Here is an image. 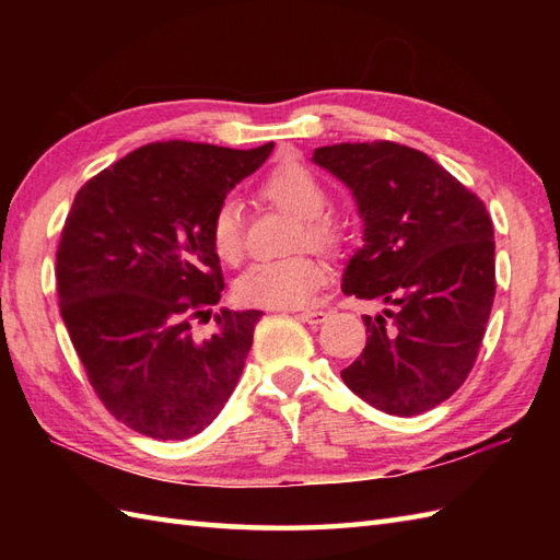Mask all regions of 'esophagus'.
Listing matches in <instances>:
<instances>
[{"instance_id":"esophagus-1","label":"esophagus","mask_w":560,"mask_h":560,"mask_svg":"<svg viewBox=\"0 0 560 560\" xmlns=\"http://www.w3.org/2000/svg\"><path fill=\"white\" fill-rule=\"evenodd\" d=\"M299 317L303 319V323H307V325H319V323H325L327 313L325 311H301Z\"/></svg>"}]
</instances>
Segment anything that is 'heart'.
Wrapping results in <instances>:
<instances>
[{"mask_svg":"<svg viewBox=\"0 0 560 560\" xmlns=\"http://www.w3.org/2000/svg\"><path fill=\"white\" fill-rule=\"evenodd\" d=\"M261 197L299 217L293 247L337 253L343 243L341 223L327 213L329 192L307 165L289 161L273 168L261 185ZM209 243L225 265L241 261L245 253L243 211L235 199H223L209 221ZM325 265L311 255L255 261L235 281V299L245 305L299 307L325 283Z\"/></svg>","mask_w":560,"mask_h":560,"instance_id":"heart-1","label":"heart"}]
</instances>
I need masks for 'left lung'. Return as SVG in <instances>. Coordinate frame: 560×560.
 Wrapping results in <instances>:
<instances>
[{"label":"left lung","instance_id":"8db88e82","mask_svg":"<svg viewBox=\"0 0 560 560\" xmlns=\"http://www.w3.org/2000/svg\"><path fill=\"white\" fill-rule=\"evenodd\" d=\"M313 161L351 187L365 221L341 291L389 305L363 317L365 349L341 380L380 411L419 416L455 395L477 363L495 299L489 211L397 141L319 147Z\"/></svg>","mask_w":560,"mask_h":560}]
</instances>
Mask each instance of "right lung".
Returning a JSON list of instances; mask_svg holds the SVG:
<instances>
[{"instance_id":"1","label":"right lung","mask_w":560,"mask_h":560,"mask_svg":"<svg viewBox=\"0 0 560 560\" xmlns=\"http://www.w3.org/2000/svg\"><path fill=\"white\" fill-rule=\"evenodd\" d=\"M273 144L153 141L93 175L57 247L59 313L103 407L132 431L185 440L217 419L241 380L261 311H221L209 221Z\"/></svg>"}]
</instances>
